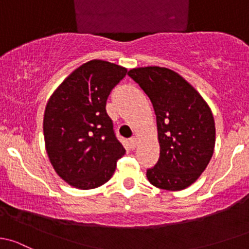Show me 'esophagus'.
I'll return each mask as SVG.
<instances>
[{"mask_svg": "<svg viewBox=\"0 0 249 249\" xmlns=\"http://www.w3.org/2000/svg\"><path fill=\"white\" fill-rule=\"evenodd\" d=\"M129 142H130V146H132V147L134 148L135 146H137V143H138V138L137 137H132L129 139Z\"/></svg>", "mask_w": 249, "mask_h": 249, "instance_id": "34e87169", "label": "esophagus"}]
</instances>
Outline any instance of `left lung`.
Returning <instances> with one entry per match:
<instances>
[{
  "label": "left lung",
  "instance_id": "left-lung-1",
  "mask_svg": "<svg viewBox=\"0 0 249 249\" xmlns=\"http://www.w3.org/2000/svg\"><path fill=\"white\" fill-rule=\"evenodd\" d=\"M128 75L147 94L157 120L160 160L146 171L147 180L157 188L182 191L200 178L213 155L216 127L211 109L171 69L133 68Z\"/></svg>",
  "mask_w": 249,
  "mask_h": 249
}]
</instances>
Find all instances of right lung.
I'll return each instance as SVG.
<instances>
[{
  "label": "right lung",
  "instance_id": "add662e5",
  "mask_svg": "<svg viewBox=\"0 0 249 249\" xmlns=\"http://www.w3.org/2000/svg\"><path fill=\"white\" fill-rule=\"evenodd\" d=\"M127 68L107 61L84 63L49 98L43 120L45 150L57 175L71 187L93 189L110 180L125 153L106 106Z\"/></svg>",
  "mask_w": 249,
  "mask_h": 249
}]
</instances>
